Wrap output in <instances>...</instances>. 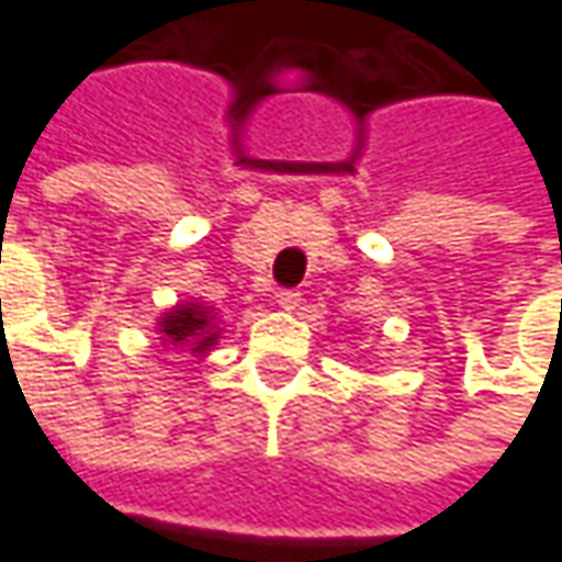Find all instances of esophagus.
Returning <instances> with one entry per match:
<instances>
[{"instance_id": "obj_1", "label": "esophagus", "mask_w": 562, "mask_h": 562, "mask_svg": "<svg viewBox=\"0 0 562 562\" xmlns=\"http://www.w3.org/2000/svg\"><path fill=\"white\" fill-rule=\"evenodd\" d=\"M273 299H277V305H280L282 311H295V307L302 305V295H299L295 289H280Z\"/></svg>"}]
</instances>
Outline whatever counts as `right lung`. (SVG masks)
I'll use <instances>...</instances> for the list:
<instances>
[{
  "label": "right lung",
  "instance_id": "right-lung-1",
  "mask_svg": "<svg viewBox=\"0 0 562 562\" xmlns=\"http://www.w3.org/2000/svg\"><path fill=\"white\" fill-rule=\"evenodd\" d=\"M157 333L162 349H176V352H191L194 358H207L213 346L220 342V314L216 307L204 302H179L169 311H162L157 321Z\"/></svg>",
  "mask_w": 562,
  "mask_h": 562
}]
</instances>
